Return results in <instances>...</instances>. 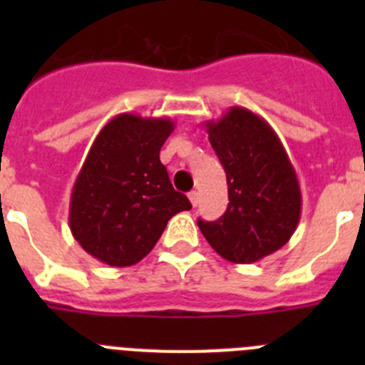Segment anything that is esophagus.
Here are the masks:
<instances>
[{
  "label": "esophagus",
  "instance_id": "34e87169",
  "mask_svg": "<svg viewBox=\"0 0 365 365\" xmlns=\"http://www.w3.org/2000/svg\"><path fill=\"white\" fill-rule=\"evenodd\" d=\"M188 199H190V202H192L193 206H197V202H199V193L195 192V190H193V192L188 193Z\"/></svg>",
  "mask_w": 365,
  "mask_h": 365
}]
</instances>
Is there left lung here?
Returning a JSON list of instances; mask_svg holds the SVG:
<instances>
[{
  "label": "left lung",
  "instance_id": "left-lung-1",
  "mask_svg": "<svg viewBox=\"0 0 365 365\" xmlns=\"http://www.w3.org/2000/svg\"><path fill=\"white\" fill-rule=\"evenodd\" d=\"M228 185V208L197 225L215 252L232 263H254L291 240L302 215V192L291 159L269 122L230 108L205 124Z\"/></svg>",
  "mask_w": 365,
  "mask_h": 365
}]
</instances>
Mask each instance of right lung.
<instances>
[{"label": "right lung", "mask_w": 365, "mask_h": 365, "mask_svg": "<svg viewBox=\"0 0 365 365\" xmlns=\"http://www.w3.org/2000/svg\"><path fill=\"white\" fill-rule=\"evenodd\" d=\"M173 128L170 118L120 113L96 135L69 205L73 237L95 259L135 265L151 252L168 221L192 208L159 159Z\"/></svg>", "instance_id": "add662e5"}]
</instances>
